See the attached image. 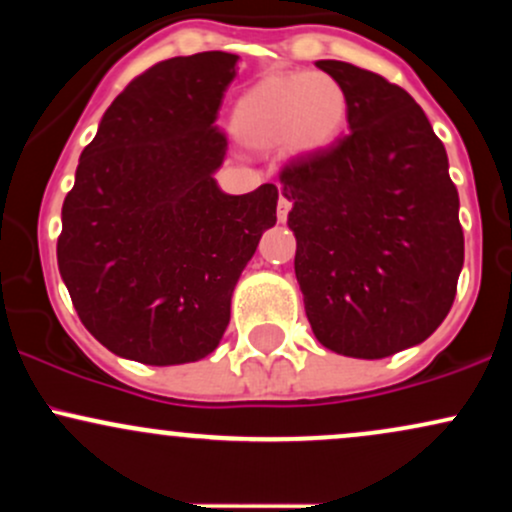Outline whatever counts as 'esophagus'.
<instances>
[{
  "label": "esophagus",
  "mask_w": 512,
  "mask_h": 512,
  "mask_svg": "<svg viewBox=\"0 0 512 512\" xmlns=\"http://www.w3.org/2000/svg\"><path fill=\"white\" fill-rule=\"evenodd\" d=\"M289 211H291V199H289V195H286L284 190H281V195H279V207H276V216H279L281 223L286 221V216H289Z\"/></svg>",
  "instance_id": "obj_1"
}]
</instances>
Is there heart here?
<instances>
[{"label": "heart", "mask_w": 512, "mask_h": 512, "mask_svg": "<svg viewBox=\"0 0 512 512\" xmlns=\"http://www.w3.org/2000/svg\"><path fill=\"white\" fill-rule=\"evenodd\" d=\"M344 86L325 72L264 76L238 98L231 125L248 146L317 156L337 142L346 122Z\"/></svg>", "instance_id": "heart-1"}]
</instances>
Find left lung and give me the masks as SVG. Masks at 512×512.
Returning a JSON list of instances; mask_svg holds the SVG:
<instances>
[{"label":"left lung","mask_w":512,"mask_h":512,"mask_svg":"<svg viewBox=\"0 0 512 512\" xmlns=\"http://www.w3.org/2000/svg\"><path fill=\"white\" fill-rule=\"evenodd\" d=\"M344 86L351 132L281 170L296 279L317 342L354 358L421 344L455 301L460 197L421 105L380 74L315 62Z\"/></svg>","instance_id":"1"}]
</instances>
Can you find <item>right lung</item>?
I'll use <instances>...</instances> for the list:
<instances>
[{"instance_id": "right-lung-1", "label": "right lung", "mask_w": 512, "mask_h": 512, "mask_svg": "<svg viewBox=\"0 0 512 512\" xmlns=\"http://www.w3.org/2000/svg\"><path fill=\"white\" fill-rule=\"evenodd\" d=\"M238 55L158 62L105 110L62 204L57 264L79 320L105 349L178 366L209 356L262 233L276 185L226 195L214 125Z\"/></svg>"}]
</instances>
